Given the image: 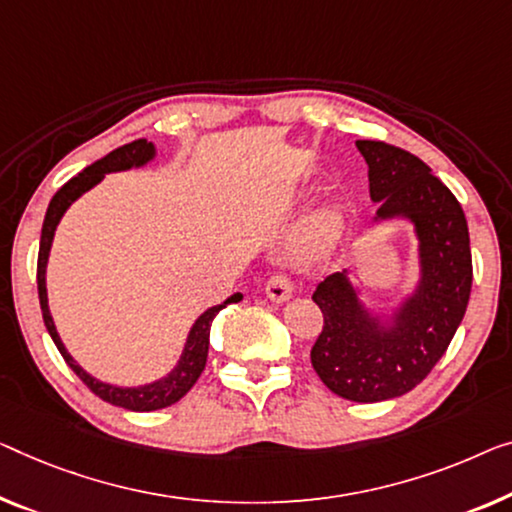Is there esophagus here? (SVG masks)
<instances>
[{"mask_svg":"<svg viewBox=\"0 0 512 512\" xmlns=\"http://www.w3.org/2000/svg\"><path fill=\"white\" fill-rule=\"evenodd\" d=\"M266 296L276 303L287 301L289 296H292V278L282 271L273 273V276L266 280Z\"/></svg>","mask_w":512,"mask_h":512,"instance_id":"34e87169","label":"esophagus"}]
</instances>
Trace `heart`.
Masks as SVG:
<instances>
[{"label": "heart", "instance_id": "b5f03b06", "mask_svg": "<svg viewBox=\"0 0 512 512\" xmlns=\"http://www.w3.org/2000/svg\"><path fill=\"white\" fill-rule=\"evenodd\" d=\"M335 230H338V218H335L333 213H324V216L319 218L315 225V239L322 243L329 241V239H333Z\"/></svg>", "mask_w": 512, "mask_h": 512}]
</instances>
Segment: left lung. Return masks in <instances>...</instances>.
<instances>
[{
    "label": "left lung",
    "instance_id": "1",
    "mask_svg": "<svg viewBox=\"0 0 512 512\" xmlns=\"http://www.w3.org/2000/svg\"><path fill=\"white\" fill-rule=\"evenodd\" d=\"M368 163L377 220L409 218L421 250V282L381 326L358 301L345 273L319 282L312 301L324 326L310 349L312 368L340 398L381 402L409 393L451 345L471 294L469 227L460 202L421 158L379 140H358Z\"/></svg>",
    "mask_w": 512,
    "mask_h": 512
}]
</instances>
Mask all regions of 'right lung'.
Segmentation results:
<instances>
[{
	"mask_svg": "<svg viewBox=\"0 0 512 512\" xmlns=\"http://www.w3.org/2000/svg\"><path fill=\"white\" fill-rule=\"evenodd\" d=\"M154 154H156L154 144L147 142V140H135L131 144H124V147L110 151V154L105 158L96 160L94 165L85 167V170H82L78 177L66 181L64 186L57 190L55 197L50 200L48 213H45L43 230H41V246H38V264H36L38 301H41L45 329H48L52 342L57 345L59 354L64 356L68 368H71L75 375L85 381V386L89 388L91 393L98 395V398L114 404V407H124V409H131V411H154V409H163V407H170V404H174V402H179L183 395H186L190 388L195 386V381L200 379V375H202L204 365H207L209 333H211L213 317H216L218 312L225 308V305L239 303L243 299V296L236 292L225 303L213 305V308L204 312V315L193 324V329H190L186 349H183L181 361H179L177 368H174L165 379L154 381V384L137 386V388H119V386L103 384V381H98L91 375H87V372L73 361V356L66 352L64 342H61L59 333L55 329V322H52V317H50L48 292H45V266H48L52 236H55L59 220H61V216H64V211L71 207V204L78 200L82 193H87L89 188H94L96 183L105 177V174L119 172V170H131V167H140L144 163H149V160L154 158Z\"/></svg>",
	"mask_w": 512,
	"mask_h": 512,
	"instance_id": "right-lung-1",
	"label": "right lung"
}]
</instances>
